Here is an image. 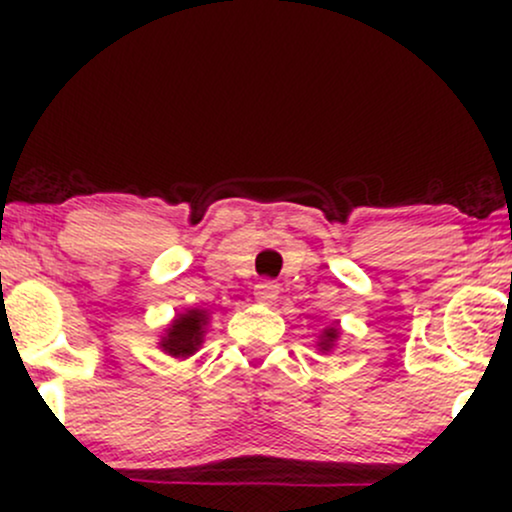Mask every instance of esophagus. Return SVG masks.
Masks as SVG:
<instances>
[{"label":"esophagus","instance_id":"1","mask_svg":"<svg viewBox=\"0 0 512 512\" xmlns=\"http://www.w3.org/2000/svg\"><path fill=\"white\" fill-rule=\"evenodd\" d=\"M255 298L264 305L274 303L276 298H279V284H274V281H260V284L255 286Z\"/></svg>","mask_w":512,"mask_h":512}]
</instances>
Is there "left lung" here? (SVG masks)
<instances>
[{
	"label": "left lung",
	"instance_id": "8db88e82",
	"mask_svg": "<svg viewBox=\"0 0 512 512\" xmlns=\"http://www.w3.org/2000/svg\"><path fill=\"white\" fill-rule=\"evenodd\" d=\"M334 339H337V327H330V330L325 332V337H322V342H320V349H322V351H327V349H330Z\"/></svg>",
	"mask_w": 512,
	"mask_h": 512
}]
</instances>
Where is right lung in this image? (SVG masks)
I'll list each match as a JSON object with an SVG mask.
<instances>
[{
  "mask_svg": "<svg viewBox=\"0 0 512 512\" xmlns=\"http://www.w3.org/2000/svg\"><path fill=\"white\" fill-rule=\"evenodd\" d=\"M204 325H207L204 310H187L185 315H178L168 327V337H163V351L178 358L195 354L197 346L202 344Z\"/></svg>",
  "mask_w": 512,
  "mask_h": 512,
  "instance_id": "1",
  "label": "right lung"
}]
</instances>
